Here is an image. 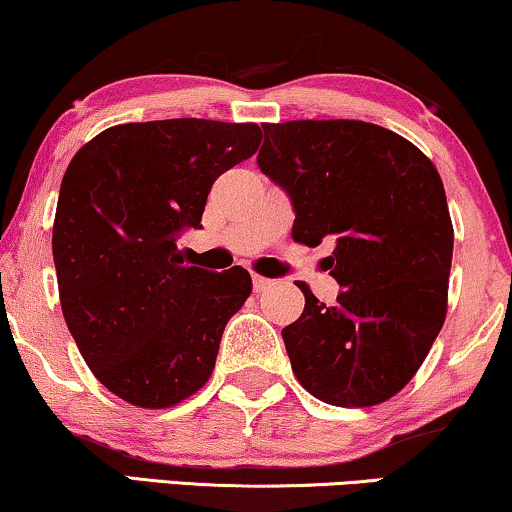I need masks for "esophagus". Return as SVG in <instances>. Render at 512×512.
<instances>
[{
    "instance_id": "esophagus-1",
    "label": "esophagus",
    "mask_w": 512,
    "mask_h": 512,
    "mask_svg": "<svg viewBox=\"0 0 512 512\" xmlns=\"http://www.w3.org/2000/svg\"><path fill=\"white\" fill-rule=\"evenodd\" d=\"M251 282H254L256 294H263V291L275 287V280H268V277H261V275H251Z\"/></svg>"
}]
</instances>
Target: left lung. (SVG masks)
Instances as JSON below:
<instances>
[{
	"instance_id": "1",
	"label": "left lung",
	"mask_w": 512,
	"mask_h": 512,
	"mask_svg": "<svg viewBox=\"0 0 512 512\" xmlns=\"http://www.w3.org/2000/svg\"><path fill=\"white\" fill-rule=\"evenodd\" d=\"M258 167L294 204L296 242L317 247L341 284L336 305L308 287L282 329L291 369L317 400L381 404L411 381L447 315L454 251L433 162L395 131L357 119L265 124Z\"/></svg>"
}]
</instances>
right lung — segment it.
<instances>
[{"mask_svg": "<svg viewBox=\"0 0 512 512\" xmlns=\"http://www.w3.org/2000/svg\"><path fill=\"white\" fill-rule=\"evenodd\" d=\"M258 145V124L181 117L110 126L72 157L51 240L58 294L84 362L124 402L174 407L209 381L251 277L183 265L176 242Z\"/></svg>", "mask_w": 512, "mask_h": 512, "instance_id": "right-lung-1", "label": "right lung"}]
</instances>
